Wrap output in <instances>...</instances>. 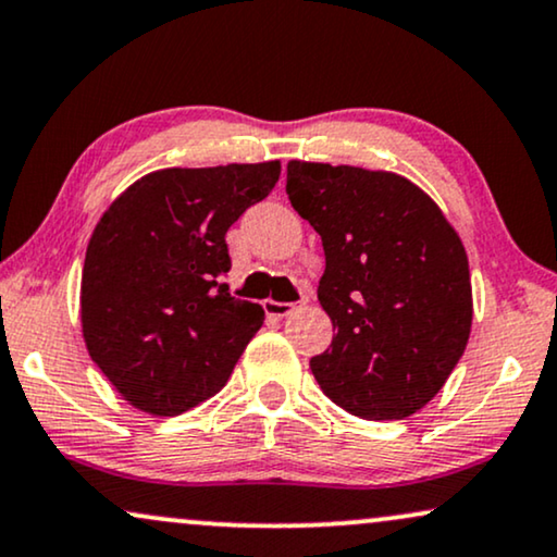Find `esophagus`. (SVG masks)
Segmentation results:
<instances>
[{
  "mask_svg": "<svg viewBox=\"0 0 557 557\" xmlns=\"http://www.w3.org/2000/svg\"><path fill=\"white\" fill-rule=\"evenodd\" d=\"M264 313L272 315V319H285L295 311V302H280V300H264Z\"/></svg>",
  "mask_w": 557,
  "mask_h": 557,
  "instance_id": "1",
  "label": "esophagus"
}]
</instances>
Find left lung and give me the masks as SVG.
Listing matches in <instances>:
<instances>
[{
    "instance_id": "left-lung-1",
    "label": "left lung",
    "mask_w": 557,
    "mask_h": 557,
    "mask_svg": "<svg viewBox=\"0 0 557 557\" xmlns=\"http://www.w3.org/2000/svg\"><path fill=\"white\" fill-rule=\"evenodd\" d=\"M285 189L326 255L319 300L336 336L311 360L321 391L360 419L411 417L466 351V246L432 197L400 174L290 161Z\"/></svg>"
}]
</instances>
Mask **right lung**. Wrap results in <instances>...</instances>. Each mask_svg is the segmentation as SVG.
Instances as JSON below:
<instances>
[{
	"instance_id": "right-lung-1",
	"label": "right lung",
	"mask_w": 557,
	"mask_h": 557,
	"mask_svg": "<svg viewBox=\"0 0 557 557\" xmlns=\"http://www.w3.org/2000/svg\"><path fill=\"white\" fill-rule=\"evenodd\" d=\"M280 180V161L159 169L104 210L82 270V334L115 391L177 417L226 385L264 321L231 298L226 231Z\"/></svg>"
}]
</instances>
